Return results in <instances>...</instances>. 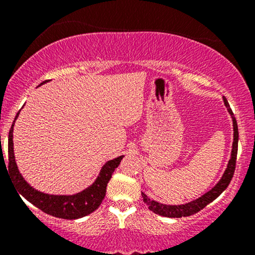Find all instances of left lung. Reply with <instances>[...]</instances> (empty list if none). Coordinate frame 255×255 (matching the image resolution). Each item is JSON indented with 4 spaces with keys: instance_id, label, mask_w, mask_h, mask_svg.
Segmentation results:
<instances>
[{
    "instance_id": "8db88e82",
    "label": "left lung",
    "mask_w": 255,
    "mask_h": 255,
    "mask_svg": "<svg viewBox=\"0 0 255 255\" xmlns=\"http://www.w3.org/2000/svg\"><path fill=\"white\" fill-rule=\"evenodd\" d=\"M224 104L225 107L228 108L229 113L233 116V124H234V142H233V150H231V158L228 163V168L225 170L223 177L221 178V181L216 184L215 187L204 194L203 197H200L197 200H193L191 203L184 204V205H163L157 203V201L151 200L147 195L141 193L142 195V200L144 203L147 205L148 209L151 211H153L154 213L160 216H164V217H170V218H181V217H188V216L194 215L203 210L206 205H209L210 203H212L216 198H218L219 195L223 193L227 187L229 186L231 178L234 176V172H235V168H236V157H238V144H239V128H238V122H236L235 116H234L233 110L230 109V105L228 103L227 98L224 97Z\"/></svg>"
}]
</instances>
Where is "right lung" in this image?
Returning <instances> with one entry per match:
<instances>
[{
    "instance_id": "add662e5",
    "label": "right lung",
    "mask_w": 255,
    "mask_h": 255,
    "mask_svg": "<svg viewBox=\"0 0 255 255\" xmlns=\"http://www.w3.org/2000/svg\"><path fill=\"white\" fill-rule=\"evenodd\" d=\"M45 83V81H44ZM19 115L16 114L15 120ZM14 120V121H15ZM13 125L9 129V135H8V171L10 172V176L13 178V183L17 189V192L24 197L26 200L30 201L34 206L42 210L43 212L48 215L54 216L57 218L63 219H77L84 216L90 215L98 209L99 205L102 204L107 193L108 182L110 181L111 175L114 170L120 165L122 160L121 157L115 158V159L109 160L105 163L103 169L97 180L92 186L86 188L85 191L78 193L75 195H49L44 194L33 189L19 174L17 166L14 159L13 151Z\"/></svg>"
}]
</instances>
